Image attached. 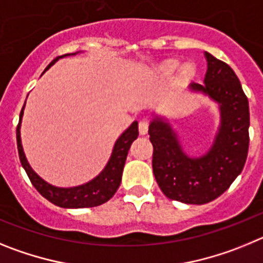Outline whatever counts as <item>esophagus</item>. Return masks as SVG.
<instances>
[{
    "mask_svg": "<svg viewBox=\"0 0 263 263\" xmlns=\"http://www.w3.org/2000/svg\"><path fill=\"white\" fill-rule=\"evenodd\" d=\"M138 129H139V134L141 136H145V134H147L148 132V122L146 120H142L141 122H139L138 125Z\"/></svg>",
    "mask_w": 263,
    "mask_h": 263,
    "instance_id": "esophagus-1",
    "label": "esophagus"
}]
</instances>
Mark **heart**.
Returning a JSON list of instances; mask_svg holds the SVG:
<instances>
[{"mask_svg": "<svg viewBox=\"0 0 263 263\" xmlns=\"http://www.w3.org/2000/svg\"><path fill=\"white\" fill-rule=\"evenodd\" d=\"M179 68V63L178 62H167L164 63L163 66L160 67V71L164 75H173L174 72ZM195 75V68L192 64H185L182 68V76L184 79H191L192 76Z\"/></svg>", "mask_w": 263, "mask_h": 263, "instance_id": "1", "label": "heart"}]
</instances>
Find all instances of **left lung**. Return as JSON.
I'll list each match as a JSON object with an SVG mask.
<instances>
[{"mask_svg": "<svg viewBox=\"0 0 263 263\" xmlns=\"http://www.w3.org/2000/svg\"><path fill=\"white\" fill-rule=\"evenodd\" d=\"M204 55V84L191 83L190 89L218 104L220 126L210 150L188 157L166 118L155 116L148 126L158 185L168 199L185 204L210 203L224 194L242 171L249 150V103L240 80L227 63Z\"/></svg>", "mask_w": 263, "mask_h": 263, "instance_id": "left-lung-1", "label": "left lung"}]
</instances>
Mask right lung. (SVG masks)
Returning a JSON list of instances; mask_svg holds the SVG:
<instances>
[{
	"label": "right lung",
	"instance_id": "1",
	"mask_svg": "<svg viewBox=\"0 0 263 263\" xmlns=\"http://www.w3.org/2000/svg\"><path fill=\"white\" fill-rule=\"evenodd\" d=\"M76 53H66L63 57H58L48 64L47 71L53 63L58 62L60 58L69 57V55H76ZM26 104V103H25ZM23 105L22 110L20 115V122L17 126V146H18V154H20V160L22 163V167L26 171L27 176L31 180L32 185L36 188V191L46 197L48 201L62 208H90V206H97L101 204L106 203L109 199L113 197L116 191L118 190L121 184V178H122V171H124L125 160H126L129 148L138 137V122L134 121L133 124L130 125L124 133L118 137L116 141L113 152H111L110 158H109L108 163L104 167V170L96 178L89 180L88 183H84L81 185L76 187H57L41 178L38 174L31 168L26 159V155L23 152L22 142H21V122L23 117Z\"/></svg>",
	"mask_w": 263,
	"mask_h": 263
}]
</instances>
